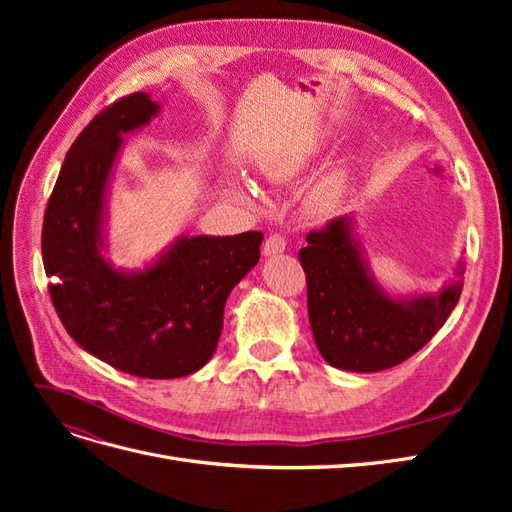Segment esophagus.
Wrapping results in <instances>:
<instances>
[{"label":"esophagus","instance_id":"obj_1","mask_svg":"<svg viewBox=\"0 0 512 512\" xmlns=\"http://www.w3.org/2000/svg\"><path fill=\"white\" fill-rule=\"evenodd\" d=\"M284 250H286V237L282 235V232H271L265 245H262V252H265V256L282 254Z\"/></svg>","mask_w":512,"mask_h":512}]
</instances>
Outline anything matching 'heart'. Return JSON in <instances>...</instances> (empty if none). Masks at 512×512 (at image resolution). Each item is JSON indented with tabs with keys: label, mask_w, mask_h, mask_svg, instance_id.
Returning a JSON list of instances; mask_svg holds the SVG:
<instances>
[{
	"label": "heart",
	"mask_w": 512,
	"mask_h": 512,
	"mask_svg": "<svg viewBox=\"0 0 512 512\" xmlns=\"http://www.w3.org/2000/svg\"><path fill=\"white\" fill-rule=\"evenodd\" d=\"M301 166V162H290V164H280V168H275L277 177H290L294 175V170ZM348 188V177L346 173H333L331 177L324 179L320 183V188L314 194V207L320 211H327L339 203V198L344 196Z\"/></svg>",
	"instance_id": "b5f03b06"
}]
</instances>
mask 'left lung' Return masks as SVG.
Returning a JSON list of instances; mask_svg holds the SVG:
<instances>
[{"label":"left lung","mask_w":512,"mask_h":512,"mask_svg":"<svg viewBox=\"0 0 512 512\" xmlns=\"http://www.w3.org/2000/svg\"><path fill=\"white\" fill-rule=\"evenodd\" d=\"M299 260L320 354L337 369L363 374L395 367L421 350L451 316L463 288L457 280L436 297L391 299L369 277L348 215L309 232Z\"/></svg>","instance_id":"left-lung-1"}]
</instances>
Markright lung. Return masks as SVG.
<instances>
[{
    "label": "right lung",
    "instance_id": "right-lung-1",
    "mask_svg": "<svg viewBox=\"0 0 512 512\" xmlns=\"http://www.w3.org/2000/svg\"><path fill=\"white\" fill-rule=\"evenodd\" d=\"M160 106L136 91L76 136L42 222V260L55 312L96 359L151 380L198 371L215 352L230 290L260 258L262 232L183 237L145 271H117L102 250L106 183L123 134Z\"/></svg>",
    "mask_w": 512,
    "mask_h": 512
}]
</instances>
